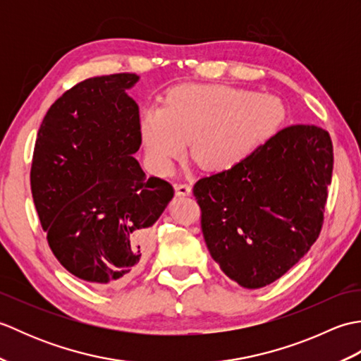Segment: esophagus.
<instances>
[{
  "instance_id": "obj_1",
  "label": "esophagus",
  "mask_w": 361,
  "mask_h": 361,
  "mask_svg": "<svg viewBox=\"0 0 361 361\" xmlns=\"http://www.w3.org/2000/svg\"><path fill=\"white\" fill-rule=\"evenodd\" d=\"M190 185H188V183H176L175 185V192L176 195H181V197H186L190 194Z\"/></svg>"
}]
</instances>
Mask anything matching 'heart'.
<instances>
[{
    "mask_svg": "<svg viewBox=\"0 0 361 361\" xmlns=\"http://www.w3.org/2000/svg\"><path fill=\"white\" fill-rule=\"evenodd\" d=\"M282 121L283 106L274 96L224 83H189L169 91L163 106L142 111L140 135L153 172H171L189 140L198 163L221 172L255 155Z\"/></svg>",
    "mask_w": 361,
    "mask_h": 361,
    "instance_id": "1",
    "label": "heart"
}]
</instances>
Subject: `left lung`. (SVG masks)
Instances as JSON below:
<instances>
[{
  "label": "left lung",
  "mask_w": 361,
  "mask_h": 361,
  "mask_svg": "<svg viewBox=\"0 0 361 361\" xmlns=\"http://www.w3.org/2000/svg\"><path fill=\"white\" fill-rule=\"evenodd\" d=\"M334 145L318 126H290L255 155L194 185L202 231L229 279L260 288L317 242L332 181Z\"/></svg>",
  "instance_id": "obj_1"
}]
</instances>
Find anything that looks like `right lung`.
Wrapping results in <instances>:
<instances>
[{
  "mask_svg": "<svg viewBox=\"0 0 361 361\" xmlns=\"http://www.w3.org/2000/svg\"><path fill=\"white\" fill-rule=\"evenodd\" d=\"M140 79L119 73L75 83L46 113L30 166V190L54 256L94 287H116L149 256L150 226L175 190L147 178L140 109L126 90Z\"/></svg>",
  "mask_w": 361,
  "mask_h": 361,
  "instance_id": "right-lung-1",
  "label": "right lung"
}]
</instances>
